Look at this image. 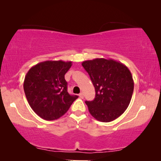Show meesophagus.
I'll list each match as a JSON object with an SVG mask.
<instances>
[{
    "label": "esophagus",
    "mask_w": 161,
    "mask_h": 161,
    "mask_svg": "<svg viewBox=\"0 0 161 161\" xmlns=\"http://www.w3.org/2000/svg\"><path fill=\"white\" fill-rule=\"evenodd\" d=\"M79 97H80V98H83V97H84V94L81 92V93L79 94Z\"/></svg>",
    "instance_id": "esophagus-1"
}]
</instances>
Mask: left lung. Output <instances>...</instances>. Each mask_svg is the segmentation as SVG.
<instances>
[{
	"label": "left lung",
	"mask_w": 161,
	"mask_h": 161,
	"mask_svg": "<svg viewBox=\"0 0 161 161\" xmlns=\"http://www.w3.org/2000/svg\"><path fill=\"white\" fill-rule=\"evenodd\" d=\"M82 65L95 88V97L86 101L91 115L108 123L121 116L128 108L134 90V82L126 66L112 59L96 58Z\"/></svg>",
	"instance_id": "8db88e82"
}]
</instances>
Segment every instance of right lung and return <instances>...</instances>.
<instances>
[{
    "instance_id": "1",
    "label": "right lung",
    "mask_w": 161,
    "mask_h": 161,
    "mask_svg": "<svg viewBox=\"0 0 161 161\" xmlns=\"http://www.w3.org/2000/svg\"><path fill=\"white\" fill-rule=\"evenodd\" d=\"M71 61L47 60L32 66L25 76L23 88L29 104L45 120L59 119L67 112L77 95H70L64 75Z\"/></svg>"
}]
</instances>
